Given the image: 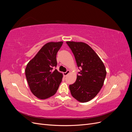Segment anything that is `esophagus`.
<instances>
[{
  "mask_svg": "<svg viewBox=\"0 0 132 132\" xmlns=\"http://www.w3.org/2000/svg\"><path fill=\"white\" fill-rule=\"evenodd\" d=\"M69 73H70V71H69V70H67V71H66V72L63 73V75H64L65 77H66V76H67L68 74Z\"/></svg>",
  "mask_w": 132,
  "mask_h": 132,
  "instance_id": "obj_1",
  "label": "esophagus"
}]
</instances>
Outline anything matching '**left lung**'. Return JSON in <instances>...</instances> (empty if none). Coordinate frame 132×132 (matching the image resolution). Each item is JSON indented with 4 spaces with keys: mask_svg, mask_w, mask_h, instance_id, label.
Segmentation results:
<instances>
[{
    "mask_svg": "<svg viewBox=\"0 0 132 132\" xmlns=\"http://www.w3.org/2000/svg\"><path fill=\"white\" fill-rule=\"evenodd\" d=\"M80 71L77 80L69 85L72 96L80 102H86L97 95L104 83L106 68L95 52L86 43L68 41Z\"/></svg>",
    "mask_w": 132,
    "mask_h": 132,
    "instance_id": "obj_1",
    "label": "left lung"
}]
</instances>
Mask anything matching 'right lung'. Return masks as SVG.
Returning <instances> with one entry per match:
<instances>
[{"instance_id": "obj_1", "label": "right lung", "mask_w": 132, "mask_h": 132, "mask_svg": "<svg viewBox=\"0 0 132 132\" xmlns=\"http://www.w3.org/2000/svg\"><path fill=\"white\" fill-rule=\"evenodd\" d=\"M63 42L45 44L33 59L28 63L25 75L31 91L42 100L53 96L62 82L63 74L57 67L56 55Z\"/></svg>"}]
</instances>
